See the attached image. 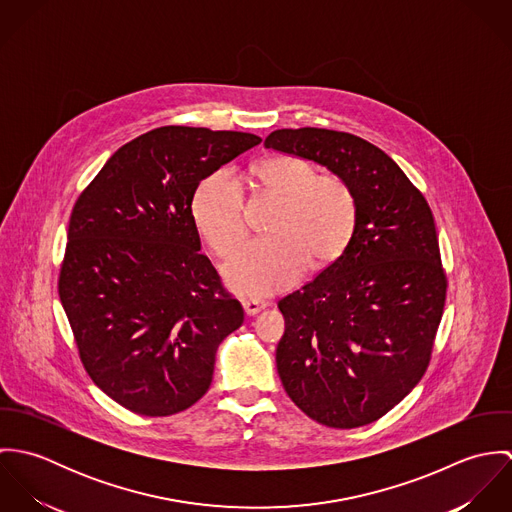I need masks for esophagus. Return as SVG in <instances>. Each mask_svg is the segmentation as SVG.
Returning a JSON list of instances; mask_svg holds the SVG:
<instances>
[{
    "instance_id": "1",
    "label": "esophagus",
    "mask_w": 512,
    "mask_h": 512,
    "mask_svg": "<svg viewBox=\"0 0 512 512\" xmlns=\"http://www.w3.org/2000/svg\"><path fill=\"white\" fill-rule=\"evenodd\" d=\"M242 307H244V311H246V315H256V313H260L262 309H266L268 307V303L266 301H260V299H242Z\"/></svg>"
}]
</instances>
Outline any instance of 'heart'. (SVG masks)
I'll use <instances>...</instances> for the list:
<instances>
[{"mask_svg": "<svg viewBox=\"0 0 512 512\" xmlns=\"http://www.w3.org/2000/svg\"><path fill=\"white\" fill-rule=\"evenodd\" d=\"M252 175L268 197L280 201L270 228L274 236L240 248L224 266V280L234 292L270 295L292 288L307 264L319 270L335 262L355 234L359 207L343 177L317 175L313 165L297 157H266ZM193 219L219 256H228L244 240V197L228 173H213L197 187Z\"/></svg>", "mask_w": 512, "mask_h": 512, "instance_id": "heart-1", "label": "heart"}]
</instances>
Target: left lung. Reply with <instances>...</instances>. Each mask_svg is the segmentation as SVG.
Returning <instances> with one entry per match:
<instances>
[{
  "mask_svg": "<svg viewBox=\"0 0 512 512\" xmlns=\"http://www.w3.org/2000/svg\"><path fill=\"white\" fill-rule=\"evenodd\" d=\"M264 146L343 177L359 207L347 250L278 301V374L311 420L372 424L430 365L447 290L432 209L392 157L353 134L276 130Z\"/></svg>",
  "mask_w": 512,
  "mask_h": 512,
  "instance_id": "obj_1",
  "label": "left lung"
}]
</instances>
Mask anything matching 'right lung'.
Wrapping results in <instances>:
<instances>
[{
	"instance_id": "add662e5",
	"label": "right lung",
	"mask_w": 512,
	"mask_h": 512,
	"mask_svg": "<svg viewBox=\"0 0 512 512\" xmlns=\"http://www.w3.org/2000/svg\"><path fill=\"white\" fill-rule=\"evenodd\" d=\"M262 140L165 126L120 147L80 193L59 297L80 361L114 402L171 416L205 396L224 337L244 321L201 254L193 197Z\"/></svg>"
}]
</instances>
